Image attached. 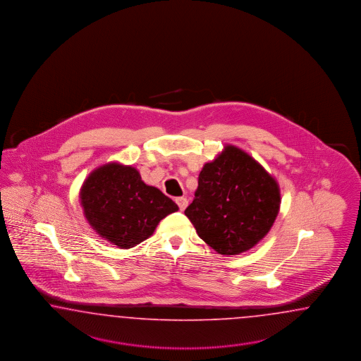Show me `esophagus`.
Listing matches in <instances>:
<instances>
[{"label":"esophagus","mask_w":361,"mask_h":361,"mask_svg":"<svg viewBox=\"0 0 361 361\" xmlns=\"http://www.w3.org/2000/svg\"><path fill=\"white\" fill-rule=\"evenodd\" d=\"M176 202H177V205H178V208H180L181 212L185 210L186 207H188V200H186L185 197H178V198H176Z\"/></svg>","instance_id":"esophagus-1"}]
</instances>
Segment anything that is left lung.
Instances as JSON below:
<instances>
[{
	"label": "left lung",
	"mask_w": 361,
	"mask_h": 361,
	"mask_svg": "<svg viewBox=\"0 0 361 361\" xmlns=\"http://www.w3.org/2000/svg\"><path fill=\"white\" fill-rule=\"evenodd\" d=\"M279 208L276 180L249 153L228 144L202 166L185 216L212 249L238 255L264 238Z\"/></svg>",
	"instance_id": "left-lung-1"
}]
</instances>
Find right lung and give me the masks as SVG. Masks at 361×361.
I'll list each match as a JSON object with an SVG mask.
<instances>
[{
  "label": "right lung",
  "instance_id": "obj_1",
  "mask_svg": "<svg viewBox=\"0 0 361 361\" xmlns=\"http://www.w3.org/2000/svg\"><path fill=\"white\" fill-rule=\"evenodd\" d=\"M79 200L90 226L121 249L149 238L161 219L178 210L160 189L147 185L136 168L121 163L94 169Z\"/></svg>",
  "mask_w": 361,
  "mask_h": 361
}]
</instances>
